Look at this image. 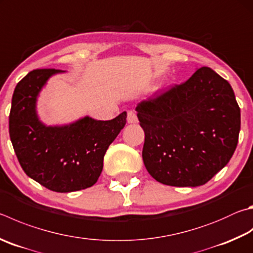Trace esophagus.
<instances>
[{
	"label": "esophagus",
	"mask_w": 253,
	"mask_h": 253,
	"mask_svg": "<svg viewBox=\"0 0 253 253\" xmlns=\"http://www.w3.org/2000/svg\"><path fill=\"white\" fill-rule=\"evenodd\" d=\"M127 122L129 124H135L138 122V119H137V115L134 111H128L127 113Z\"/></svg>",
	"instance_id": "esophagus-1"
}]
</instances>
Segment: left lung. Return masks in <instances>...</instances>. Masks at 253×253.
<instances>
[{"label":"left lung","instance_id":"1","mask_svg":"<svg viewBox=\"0 0 253 253\" xmlns=\"http://www.w3.org/2000/svg\"><path fill=\"white\" fill-rule=\"evenodd\" d=\"M136 111L145 167L164 185H205L237 148L240 107L230 84L209 67L142 100Z\"/></svg>","mask_w":253,"mask_h":253}]
</instances>
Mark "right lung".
<instances>
[{"mask_svg": "<svg viewBox=\"0 0 253 253\" xmlns=\"http://www.w3.org/2000/svg\"><path fill=\"white\" fill-rule=\"evenodd\" d=\"M61 70L41 68L17 83L8 118L10 138L21 167L47 189L72 192L91 187L103 170L108 146L126 124L123 112L112 121L84 117L62 127H46L35 112L45 83Z\"/></svg>", "mask_w": 253, "mask_h": 253, "instance_id": "1", "label": "right lung"}]
</instances>
